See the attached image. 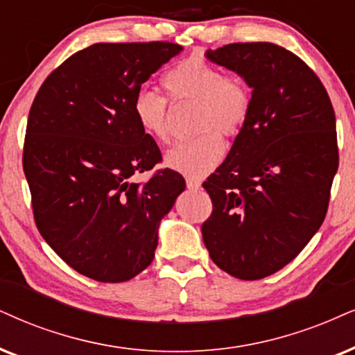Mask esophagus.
<instances>
[{"label":"esophagus","mask_w":355,"mask_h":355,"mask_svg":"<svg viewBox=\"0 0 355 355\" xmlns=\"http://www.w3.org/2000/svg\"><path fill=\"white\" fill-rule=\"evenodd\" d=\"M187 187L190 188V190H198V188L201 187V182L196 180V178L187 177Z\"/></svg>","instance_id":"esophagus-1"}]
</instances>
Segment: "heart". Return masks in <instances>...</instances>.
I'll return each instance as SVG.
<instances>
[{"label": "heart", "mask_w": 355, "mask_h": 355, "mask_svg": "<svg viewBox=\"0 0 355 355\" xmlns=\"http://www.w3.org/2000/svg\"><path fill=\"white\" fill-rule=\"evenodd\" d=\"M170 103H195V132L167 154L170 168L187 177L201 178L216 168L224 157V137H236L248 124L252 93L239 75L223 71L203 58L178 62L162 78ZM139 128L159 142H168V103L149 89H139L132 100Z\"/></svg>", "instance_id": "obj_1"}]
</instances>
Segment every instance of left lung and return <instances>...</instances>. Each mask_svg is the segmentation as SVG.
I'll return each mask as SVG.
<instances>
[{
    "label": "left lung",
    "instance_id": "obj_1",
    "mask_svg": "<svg viewBox=\"0 0 355 355\" xmlns=\"http://www.w3.org/2000/svg\"><path fill=\"white\" fill-rule=\"evenodd\" d=\"M252 88L248 124L203 183L213 211L201 226L209 257L260 280L284 268L324 221L339 165L336 116L318 75L272 42L209 51Z\"/></svg>",
    "mask_w": 355,
    "mask_h": 355
}]
</instances>
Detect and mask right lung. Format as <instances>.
<instances>
[{
	"label": "right lung",
	"instance_id": "obj_1",
	"mask_svg": "<svg viewBox=\"0 0 355 355\" xmlns=\"http://www.w3.org/2000/svg\"><path fill=\"white\" fill-rule=\"evenodd\" d=\"M182 46L93 44L40 85L22 152L35 226L82 275L119 284L150 266L157 230L185 190L180 173L159 168V146L139 128L132 100Z\"/></svg>",
	"mask_w": 355,
	"mask_h": 355
}]
</instances>
